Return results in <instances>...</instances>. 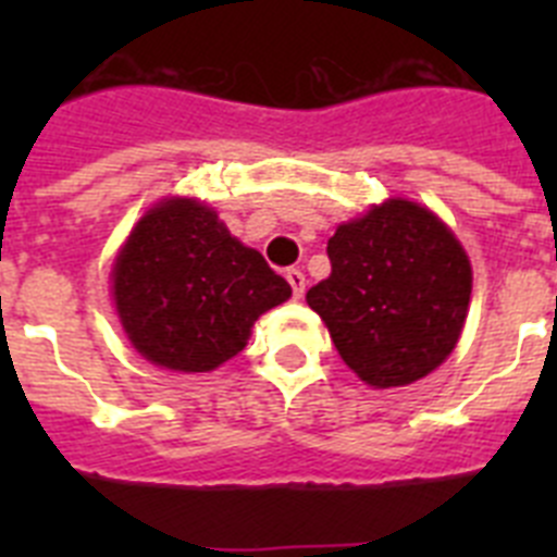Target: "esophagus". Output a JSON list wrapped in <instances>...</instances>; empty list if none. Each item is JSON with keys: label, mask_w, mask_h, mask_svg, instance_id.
Wrapping results in <instances>:
<instances>
[{"label": "esophagus", "mask_w": 557, "mask_h": 557, "mask_svg": "<svg viewBox=\"0 0 557 557\" xmlns=\"http://www.w3.org/2000/svg\"><path fill=\"white\" fill-rule=\"evenodd\" d=\"M287 282H289V287H293L295 298H304V287H307V278H304L301 270H298V268L287 270Z\"/></svg>", "instance_id": "esophagus-1"}]
</instances>
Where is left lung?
I'll return each instance as SVG.
<instances>
[{"label":"left lung","instance_id":"obj_1","mask_svg":"<svg viewBox=\"0 0 557 557\" xmlns=\"http://www.w3.org/2000/svg\"><path fill=\"white\" fill-rule=\"evenodd\" d=\"M332 273L307 293L348 368L371 387H405L435 371L469 314L471 262L430 209L373 206L329 239Z\"/></svg>","mask_w":557,"mask_h":557}]
</instances>
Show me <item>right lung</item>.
I'll return each mask as SVG.
<instances>
[{
	"label": "right lung",
	"instance_id": "1",
	"mask_svg": "<svg viewBox=\"0 0 557 557\" xmlns=\"http://www.w3.org/2000/svg\"><path fill=\"white\" fill-rule=\"evenodd\" d=\"M113 304L133 348L152 366L206 373L243 351L259 314L293 295L264 256L218 211L166 198L131 231L111 270Z\"/></svg>",
	"mask_w": 557,
	"mask_h": 557
}]
</instances>
